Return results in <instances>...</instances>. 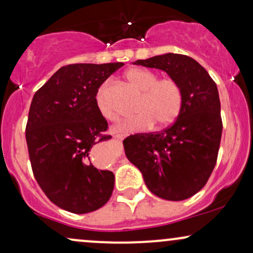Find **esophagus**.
<instances>
[{
	"instance_id": "34e87169",
	"label": "esophagus",
	"mask_w": 253,
	"mask_h": 253,
	"mask_svg": "<svg viewBox=\"0 0 253 253\" xmlns=\"http://www.w3.org/2000/svg\"><path fill=\"white\" fill-rule=\"evenodd\" d=\"M114 138H115V139H118V140H121V139H123V136H121V135H119V134H118V135H115V136H114Z\"/></svg>"
}]
</instances>
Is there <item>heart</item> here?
Here are the masks:
<instances>
[{
    "mask_svg": "<svg viewBox=\"0 0 253 253\" xmlns=\"http://www.w3.org/2000/svg\"><path fill=\"white\" fill-rule=\"evenodd\" d=\"M124 77L136 91L141 92L136 104L135 117L126 119L113 130L128 133L150 128L153 124L164 127L172 124L179 115L183 103L181 85L173 78H158L155 71L144 68H133L125 72ZM108 84L103 83L96 92L98 112L108 121H115L118 114L107 100Z\"/></svg>",
    "mask_w": 253,
    "mask_h": 253,
    "instance_id": "heart-1",
    "label": "heart"
}]
</instances>
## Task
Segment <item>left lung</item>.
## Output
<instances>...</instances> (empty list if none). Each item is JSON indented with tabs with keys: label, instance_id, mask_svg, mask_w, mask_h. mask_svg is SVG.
Returning a JSON list of instances; mask_svg holds the SVG:
<instances>
[{
	"label": "left lung",
	"instance_id": "1",
	"mask_svg": "<svg viewBox=\"0 0 253 253\" xmlns=\"http://www.w3.org/2000/svg\"><path fill=\"white\" fill-rule=\"evenodd\" d=\"M133 64L159 69L176 80L183 103L169 128L125 139V153L151 193L169 201L189 199L205 187L216 163L222 133L216 84L184 54L165 53Z\"/></svg>",
	"mask_w": 253,
	"mask_h": 253
}]
</instances>
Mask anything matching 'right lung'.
Segmentation results:
<instances>
[{
  "label": "right lung",
  "instance_id": "add662e5",
  "mask_svg": "<svg viewBox=\"0 0 253 253\" xmlns=\"http://www.w3.org/2000/svg\"><path fill=\"white\" fill-rule=\"evenodd\" d=\"M124 63L71 64L52 75L32 100L26 126L30 161L51 202L75 214L106 205L114 173L91 163L92 146L112 138L98 112L96 92Z\"/></svg>",
  "mask_w": 253,
  "mask_h": 253
}]
</instances>
